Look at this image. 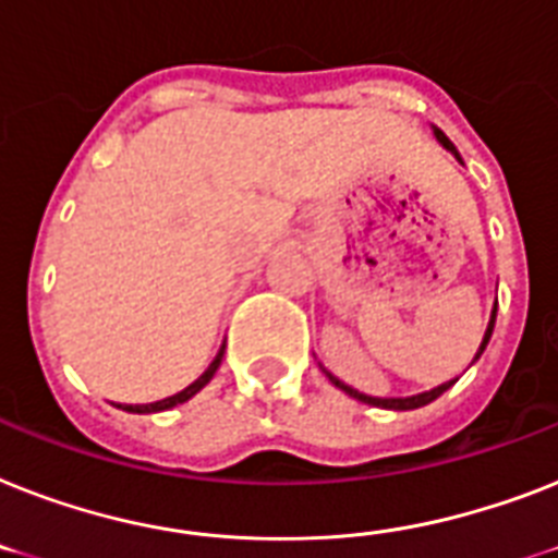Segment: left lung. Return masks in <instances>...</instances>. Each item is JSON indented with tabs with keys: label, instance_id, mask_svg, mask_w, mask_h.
<instances>
[{
	"label": "left lung",
	"instance_id": "left-lung-1",
	"mask_svg": "<svg viewBox=\"0 0 558 558\" xmlns=\"http://www.w3.org/2000/svg\"><path fill=\"white\" fill-rule=\"evenodd\" d=\"M436 137H438V143H441V146L447 148V151H450V154H456V160L461 162V154L456 151V146H452L450 140H447V134H444V131H438V129H436ZM496 310H499V303H496V306H493L490 324H487V332H484V341H482V347H478V352H475V357H482V352L487 350V343H490L493 326H496ZM475 357H473V361H475ZM320 369H324V366H320ZM324 373H326V369H324ZM326 378H329V381H332L335 387H338V389H343V392H347V396L357 398V401H364V404L384 407V410H418V407L429 404V401H436V398L441 396V392H447V389L452 387V381H447V384H441V387L429 389V392H418V396H410V398H373V396H364V392H357V389L347 387V384L338 381V378H335L332 373H326Z\"/></svg>",
	"mask_w": 558,
	"mask_h": 558
}]
</instances>
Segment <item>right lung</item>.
Here are the masks:
<instances>
[{"label":"right lung","instance_id":"right-lung-1","mask_svg":"<svg viewBox=\"0 0 558 558\" xmlns=\"http://www.w3.org/2000/svg\"><path fill=\"white\" fill-rule=\"evenodd\" d=\"M223 350H226V343H223V347H220V352H217V355H215V361L208 364L206 373H203L201 378H197V381H194V384H189V387H185L183 392H177V396H171V398H162V401H154V404H117V407H120V410H125V412H160V410H171V407L183 404V401H189V398H192V396H197V392H201V389L206 387V384L211 381V378H215L217 366H220V361H223Z\"/></svg>","mask_w":558,"mask_h":558}]
</instances>
